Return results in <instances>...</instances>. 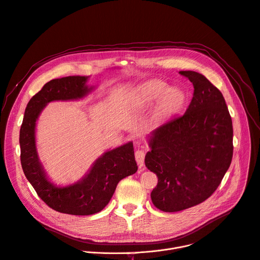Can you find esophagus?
<instances>
[{
	"mask_svg": "<svg viewBox=\"0 0 260 260\" xmlns=\"http://www.w3.org/2000/svg\"><path fill=\"white\" fill-rule=\"evenodd\" d=\"M135 157H136V160L138 162L139 166H143L144 164V157H145V154H144V151L143 150H137L135 152Z\"/></svg>",
	"mask_w": 260,
	"mask_h": 260,
	"instance_id": "1",
	"label": "esophagus"
}]
</instances>
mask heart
<instances>
[{"mask_svg": "<svg viewBox=\"0 0 260 260\" xmlns=\"http://www.w3.org/2000/svg\"><path fill=\"white\" fill-rule=\"evenodd\" d=\"M185 101V94L179 88H169L162 81H149L136 88L133 94V107L138 112H145L154 104L153 118L156 121L167 119L176 113Z\"/></svg>", "mask_w": 260, "mask_h": 260, "instance_id": "heart-1", "label": "heart"}]
</instances>
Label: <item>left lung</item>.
Wrapping results in <instances>:
<instances>
[{"mask_svg": "<svg viewBox=\"0 0 260 260\" xmlns=\"http://www.w3.org/2000/svg\"><path fill=\"white\" fill-rule=\"evenodd\" d=\"M179 74L193 83L190 106L147 136L145 166L158 179L150 197L165 212L186 209L211 196L233 154L232 120L221 91L201 74Z\"/></svg>", "mask_w": 260, "mask_h": 260, "instance_id": "left-lung-1", "label": "left lung"}]
</instances>
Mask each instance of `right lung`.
Listing matches in <instances>:
<instances>
[{
  "mask_svg": "<svg viewBox=\"0 0 260 260\" xmlns=\"http://www.w3.org/2000/svg\"><path fill=\"white\" fill-rule=\"evenodd\" d=\"M89 77L73 76L46 83L27 105L19 132L22 171L38 196L51 208L75 216L96 214L110 202L121 179L138 170L133 142L104 152L78 181L57 185L49 178L36 147V121L48 104L79 101L95 87L87 85Z\"/></svg>",
  "mask_w": 260,
  "mask_h": 260,
  "instance_id": "obj_1",
  "label": "right lung"
}]
</instances>
